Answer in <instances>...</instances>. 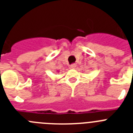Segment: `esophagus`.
Wrapping results in <instances>:
<instances>
[{
	"mask_svg": "<svg viewBox=\"0 0 133 133\" xmlns=\"http://www.w3.org/2000/svg\"><path fill=\"white\" fill-rule=\"evenodd\" d=\"M75 67H76V64H72L70 66V69H75Z\"/></svg>",
	"mask_w": 133,
	"mask_h": 133,
	"instance_id": "obj_1",
	"label": "esophagus"
}]
</instances>
